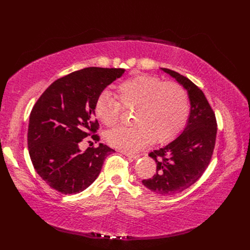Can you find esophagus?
I'll list each match as a JSON object with an SVG mask.
<instances>
[{
	"label": "esophagus",
	"mask_w": 250,
	"mask_h": 250,
	"mask_svg": "<svg viewBox=\"0 0 250 250\" xmlns=\"http://www.w3.org/2000/svg\"><path fill=\"white\" fill-rule=\"evenodd\" d=\"M122 153L124 154V155H125L126 157H128L129 159H138L139 157H140V155H138V154H135V153H128V152H125V151H122Z\"/></svg>",
	"instance_id": "esophagus-1"
}]
</instances>
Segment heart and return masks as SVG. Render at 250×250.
Returning <instances> with one entry per match:
<instances>
[{
  "mask_svg": "<svg viewBox=\"0 0 250 250\" xmlns=\"http://www.w3.org/2000/svg\"><path fill=\"white\" fill-rule=\"evenodd\" d=\"M116 96L120 102L107 92H102L94 104L96 117L107 127L120 123L122 106L136 109V125L108 133L107 142L114 148L138 151L154 140L160 144L170 142L188 122V95L178 83L163 82L158 77L141 74L117 85Z\"/></svg>",
  "mask_w": 250,
  "mask_h": 250,
  "instance_id": "obj_1",
  "label": "heart"
}]
</instances>
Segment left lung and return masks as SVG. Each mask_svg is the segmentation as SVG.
I'll use <instances>...</instances> for the list:
<instances>
[{
    "label": "left lung",
    "mask_w": 250,
    "mask_h": 250,
    "mask_svg": "<svg viewBox=\"0 0 250 250\" xmlns=\"http://www.w3.org/2000/svg\"><path fill=\"white\" fill-rule=\"evenodd\" d=\"M161 70L187 89L190 112L180 136L149 154L157 164L156 174L142 182L157 194L171 195L188 188L205 172L215 148L217 122L211 105L198 86L177 72Z\"/></svg>",
    "instance_id": "obj_1"
}]
</instances>
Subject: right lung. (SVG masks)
I'll list each match as a JSON object with an SVG mask.
<instances>
[{"instance_id":"1","label":"right lung","mask_w":250,"mask_h":250,"mask_svg":"<svg viewBox=\"0 0 250 250\" xmlns=\"http://www.w3.org/2000/svg\"><path fill=\"white\" fill-rule=\"evenodd\" d=\"M125 71L90 67L73 72L52 83L34 104L29 155L35 171L51 188L63 194L83 191L98 177L105 158L115 152L101 143L84 152L79 146L98 129L97 97ZM91 138L99 141L97 135Z\"/></svg>"}]
</instances>
